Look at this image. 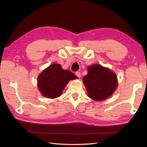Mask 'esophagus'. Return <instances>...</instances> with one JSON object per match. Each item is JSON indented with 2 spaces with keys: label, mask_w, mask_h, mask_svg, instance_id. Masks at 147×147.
Segmentation results:
<instances>
[{
  "label": "esophagus",
  "mask_w": 147,
  "mask_h": 147,
  "mask_svg": "<svg viewBox=\"0 0 147 147\" xmlns=\"http://www.w3.org/2000/svg\"><path fill=\"white\" fill-rule=\"evenodd\" d=\"M75 74L76 75V76H77V77H78V78H80V77L81 76V73H80V72H78V71L76 72V73H75Z\"/></svg>",
  "instance_id": "esophagus-1"
}]
</instances>
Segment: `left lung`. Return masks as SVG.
<instances>
[{
	"label": "left lung",
	"instance_id": "8db88e82",
	"mask_svg": "<svg viewBox=\"0 0 147 147\" xmlns=\"http://www.w3.org/2000/svg\"><path fill=\"white\" fill-rule=\"evenodd\" d=\"M88 74L83 81L90 98L97 101L109 97L117 86L115 74L98 64L92 65L88 68Z\"/></svg>",
	"mask_w": 147,
	"mask_h": 147
}]
</instances>
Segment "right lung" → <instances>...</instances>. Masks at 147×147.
Segmentation results:
<instances>
[{"label":"right lung","mask_w":147,"mask_h":147,"mask_svg":"<svg viewBox=\"0 0 147 147\" xmlns=\"http://www.w3.org/2000/svg\"><path fill=\"white\" fill-rule=\"evenodd\" d=\"M77 76L68 70H63L61 65L54 64L40 74L38 78V89L42 94L50 98L60 96L64 87Z\"/></svg>","instance_id":"1"}]
</instances>
